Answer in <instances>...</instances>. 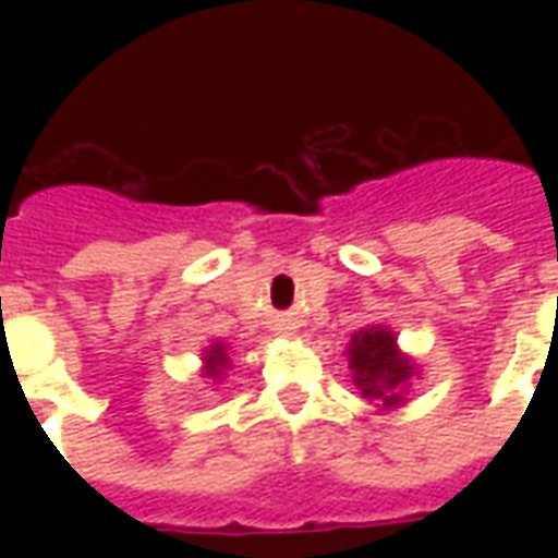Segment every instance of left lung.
Listing matches in <instances>:
<instances>
[{"instance_id": "left-lung-1", "label": "left lung", "mask_w": 558, "mask_h": 558, "mask_svg": "<svg viewBox=\"0 0 558 558\" xmlns=\"http://www.w3.org/2000/svg\"><path fill=\"white\" fill-rule=\"evenodd\" d=\"M352 383L362 388V398L383 400V407L400 403V388L412 376L410 359L395 347V335L386 328L359 331L350 343Z\"/></svg>"}]
</instances>
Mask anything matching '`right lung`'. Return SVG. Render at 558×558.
I'll use <instances>...</instances> for the list:
<instances>
[{
    "label": "right lung",
    "instance_id": "1",
    "mask_svg": "<svg viewBox=\"0 0 558 558\" xmlns=\"http://www.w3.org/2000/svg\"><path fill=\"white\" fill-rule=\"evenodd\" d=\"M223 367H230V359H227V350H223L220 343H215V347L206 352V376H211V379H220Z\"/></svg>",
    "mask_w": 558,
    "mask_h": 558
}]
</instances>
